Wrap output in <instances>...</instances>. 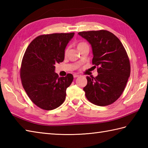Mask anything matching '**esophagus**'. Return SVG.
Here are the masks:
<instances>
[{"label": "esophagus", "instance_id": "34e87169", "mask_svg": "<svg viewBox=\"0 0 148 148\" xmlns=\"http://www.w3.org/2000/svg\"><path fill=\"white\" fill-rule=\"evenodd\" d=\"M73 76H74V78H76V77H79V75L77 74H73Z\"/></svg>", "mask_w": 148, "mask_h": 148}]
</instances>
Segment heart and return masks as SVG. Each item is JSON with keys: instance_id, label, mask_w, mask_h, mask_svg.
Segmentation results:
<instances>
[{"instance_id": "heart-1", "label": "heart", "mask_w": 148, "mask_h": 148, "mask_svg": "<svg viewBox=\"0 0 148 148\" xmlns=\"http://www.w3.org/2000/svg\"><path fill=\"white\" fill-rule=\"evenodd\" d=\"M85 45H86V43H84V42H79V43H78V44H77V49H79V48H81V47H82L83 46ZM67 51H68V49H66L65 50V51H64V54H65V55H66V54H67Z\"/></svg>"}]
</instances>
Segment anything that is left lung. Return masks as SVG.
Here are the masks:
<instances>
[{
    "mask_svg": "<svg viewBox=\"0 0 148 148\" xmlns=\"http://www.w3.org/2000/svg\"><path fill=\"white\" fill-rule=\"evenodd\" d=\"M92 47V64L97 67L98 76L86 77L84 87L90 102L106 106L114 103L123 92L130 75V64L127 53L120 40L106 30L78 33Z\"/></svg>",
    "mask_w": 148,
    "mask_h": 148,
    "instance_id": "8db88e82",
    "label": "left lung"
}]
</instances>
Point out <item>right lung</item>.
Instances as JSON below:
<instances>
[{
  "mask_svg": "<svg viewBox=\"0 0 148 148\" xmlns=\"http://www.w3.org/2000/svg\"><path fill=\"white\" fill-rule=\"evenodd\" d=\"M74 35L72 32L39 36L25 52L20 69L22 86L40 109H55L64 102L66 90L74 77L72 74L59 77L55 65L64 61L65 49Z\"/></svg>",
  "mask_w": 148,
  "mask_h": 148,
  "instance_id": "obj_1",
  "label": "right lung"
}]
</instances>
